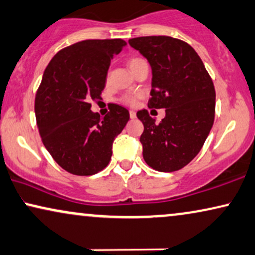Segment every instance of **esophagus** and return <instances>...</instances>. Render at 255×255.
<instances>
[{
	"instance_id": "34e87169",
	"label": "esophagus",
	"mask_w": 255,
	"mask_h": 255,
	"mask_svg": "<svg viewBox=\"0 0 255 255\" xmlns=\"http://www.w3.org/2000/svg\"><path fill=\"white\" fill-rule=\"evenodd\" d=\"M130 118H131V120H134V118H135V111L130 110Z\"/></svg>"
}]
</instances>
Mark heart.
I'll list each match as a JSON object with an SVG mask.
<instances>
[{
  "instance_id": "b5f03b06",
  "label": "heart",
  "mask_w": 255,
  "mask_h": 255,
  "mask_svg": "<svg viewBox=\"0 0 255 255\" xmlns=\"http://www.w3.org/2000/svg\"><path fill=\"white\" fill-rule=\"evenodd\" d=\"M143 62H145L143 58L132 57L128 61V65L132 71L135 67H138V65H139L140 63H143ZM108 81H109V78L107 76V78H105V82L108 83ZM122 102H123V103H125V104H128V105H134L135 102H137V99H135V97H132V96H124V97H122Z\"/></svg>"
}]
</instances>
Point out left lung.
<instances>
[{"mask_svg":"<svg viewBox=\"0 0 255 255\" xmlns=\"http://www.w3.org/2000/svg\"><path fill=\"white\" fill-rule=\"evenodd\" d=\"M152 68L150 109H165L159 124L147 110L137 112L145 163L159 172H173L199 153L214 122L216 90L196 50L170 36L128 39Z\"/></svg>","mask_w":255,"mask_h":255,"instance_id":"left-lung-1","label":"left lung"}]
</instances>
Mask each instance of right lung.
I'll list each match as a JSON object with an SVG mask.
<instances>
[{
    "instance_id": "add662e5",
    "label": "right lung",
    "mask_w": 255,
    "mask_h": 255,
    "mask_svg": "<svg viewBox=\"0 0 255 255\" xmlns=\"http://www.w3.org/2000/svg\"><path fill=\"white\" fill-rule=\"evenodd\" d=\"M127 42L85 39L62 49L43 74L35 97L36 123L44 146L69 173L91 176L108 166L112 143L130 120L127 109L110 105L101 117L91 101L102 99L111 59Z\"/></svg>"
}]
</instances>
